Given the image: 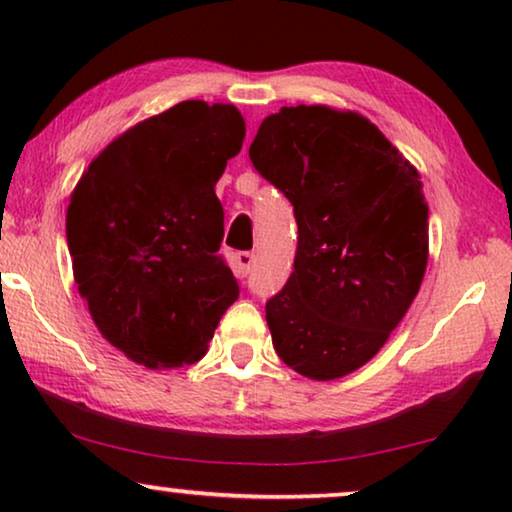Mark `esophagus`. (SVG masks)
Wrapping results in <instances>:
<instances>
[{
  "instance_id": "obj_1",
  "label": "esophagus",
  "mask_w": 512,
  "mask_h": 512,
  "mask_svg": "<svg viewBox=\"0 0 512 512\" xmlns=\"http://www.w3.org/2000/svg\"><path fill=\"white\" fill-rule=\"evenodd\" d=\"M235 261H237V268H240L242 275L247 277L256 265V254H254V251H240V254L235 256Z\"/></svg>"
}]
</instances>
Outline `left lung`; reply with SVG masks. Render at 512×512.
Here are the masks:
<instances>
[{"mask_svg":"<svg viewBox=\"0 0 512 512\" xmlns=\"http://www.w3.org/2000/svg\"><path fill=\"white\" fill-rule=\"evenodd\" d=\"M249 158L298 223L289 282L265 303L275 352L310 380L352 373L380 352L424 279L419 174L368 118L321 104L265 118Z\"/></svg>","mask_w":512,"mask_h":512,"instance_id":"1","label":"left lung"}]
</instances>
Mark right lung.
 Wrapping results in <instances>:
<instances>
[{
  "mask_svg": "<svg viewBox=\"0 0 512 512\" xmlns=\"http://www.w3.org/2000/svg\"><path fill=\"white\" fill-rule=\"evenodd\" d=\"M244 142L233 104L186 100L114 139L67 207L74 279L100 333L146 368L207 352L240 286L214 186Z\"/></svg>",
  "mask_w": 512,
  "mask_h": 512,
  "instance_id": "add662e5",
  "label": "right lung"
}]
</instances>
